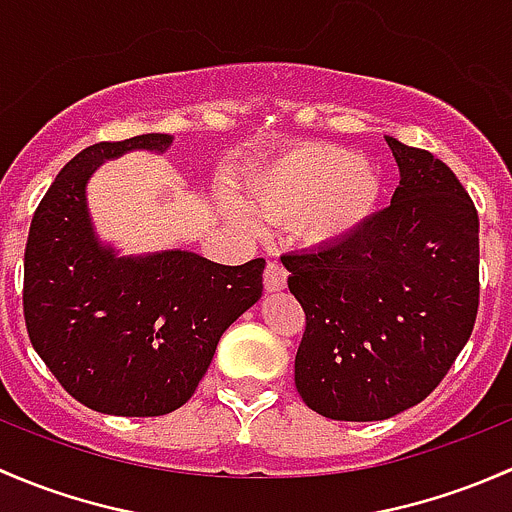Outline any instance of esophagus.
<instances>
[{
  "label": "esophagus",
  "instance_id": "obj_1",
  "mask_svg": "<svg viewBox=\"0 0 512 512\" xmlns=\"http://www.w3.org/2000/svg\"><path fill=\"white\" fill-rule=\"evenodd\" d=\"M262 285H265L267 292H280V289L287 287V270L280 265V262H267L265 275H262Z\"/></svg>",
  "mask_w": 512,
  "mask_h": 512
}]
</instances>
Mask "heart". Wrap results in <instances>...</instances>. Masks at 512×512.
Listing matches in <instances>:
<instances>
[{
	"instance_id": "heart-1",
	"label": "heart",
	"mask_w": 512,
	"mask_h": 512,
	"mask_svg": "<svg viewBox=\"0 0 512 512\" xmlns=\"http://www.w3.org/2000/svg\"><path fill=\"white\" fill-rule=\"evenodd\" d=\"M381 190V175L371 160L332 143H302L252 173L247 205L262 223L292 220L309 245H334L369 223ZM230 215L247 227L257 225L240 205H230Z\"/></svg>"
}]
</instances>
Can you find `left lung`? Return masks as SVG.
Here are the masks:
<instances>
[{
    "instance_id": "obj_1",
    "label": "left lung",
    "mask_w": 512,
    "mask_h": 512,
    "mask_svg": "<svg viewBox=\"0 0 512 512\" xmlns=\"http://www.w3.org/2000/svg\"><path fill=\"white\" fill-rule=\"evenodd\" d=\"M386 143L401 173L389 208L337 245L282 257L307 317L294 384L334 421H384L421 404L478 314L476 205L443 160Z\"/></svg>"
}]
</instances>
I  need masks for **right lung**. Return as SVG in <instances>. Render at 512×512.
<instances>
[{
  "label": "right lung",
  "mask_w": 512,
  "mask_h": 512,
  "mask_svg": "<svg viewBox=\"0 0 512 512\" xmlns=\"http://www.w3.org/2000/svg\"><path fill=\"white\" fill-rule=\"evenodd\" d=\"M165 133L84 148L36 208L24 319L36 354L89 409L163 416L198 389L220 337L262 297L265 260L227 267L188 250L118 257L94 232L86 183L103 160L163 153Z\"/></svg>",
  "instance_id": "add662e5"
}]
</instances>
